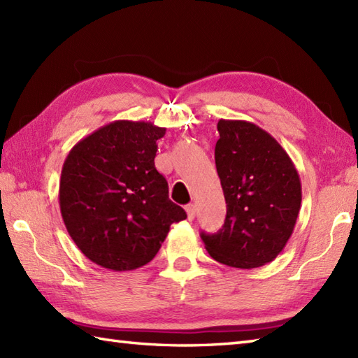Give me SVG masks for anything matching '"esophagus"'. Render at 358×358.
<instances>
[{"label": "esophagus", "mask_w": 358, "mask_h": 358, "mask_svg": "<svg viewBox=\"0 0 358 358\" xmlns=\"http://www.w3.org/2000/svg\"><path fill=\"white\" fill-rule=\"evenodd\" d=\"M195 212H196V209H195L194 204H187V206H186L187 220H194L195 218Z\"/></svg>", "instance_id": "34e87169"}]
</instances>
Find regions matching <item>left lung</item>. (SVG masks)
I'll return each instance as SVG.
<instances>
[{"label":"left lung","instance_id":"left-lung-1","mask_svg":"<svg viewBox=\"0 0 358 358\" xmlns=\"http://www.w3.org/2000/svg\"><path fill=\"white\" fill-rule=\"evenodd\" d=\"M215 166L226 218L217 234L201 232L209 255L238 269L271 263L291 238L301 204V183L292 159L262 127L220 120Z\"/></svg>","mask_w":358,"mask_h":358}]
</instances>
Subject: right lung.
Listing matches in <instances>:
<instances>
[{
    "instance_id": "1",
    "label": "right lung",
    "mask_w": 358,
    "mask_h": 358,
    "mask_svg": "<svg viewBox=\"0 0 358 358\" xmlns=\"http://www.w3.org/2000/svg\"><path fill=\"white\" fill-rule=\"evenodd\" d=\"M164 127L118 120L78 141L66 157L59 209L75 245L112 271L148 264L172 223L186 218L155 169Z\"/></svg>"
}]
</instances>
